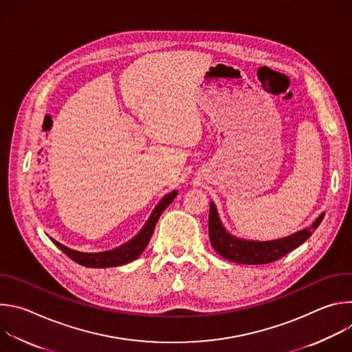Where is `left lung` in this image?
<instances>
[{"mask_svg": "<svg viewBox=\"0 0 352 352\" xmlns=\"http://www.w3.org/2000/svg\"><path fill=\"white\" fill-rule=\"evenodd\" d=\"M323 217L324 213H322L311 227L284 238L273 241H252L230 234L220 220L216 205L210 202L209 236L216 252L230 262L242 265H266L278 261L300 243H304L319 227Z\"/></svg>", "mask_w": 352, "mask_h": 352, "instance_id": "8db88e82", "label": "left lung"}]
</instances>
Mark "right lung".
I'll list each match as a JSON object with an SVG mask.
<instances>
[{
    "label": "right lung",
    "mask_w": 352,
    "mask_h": 352,
    "mask_svg": "<svg viewBox=\"0 0 352 352\" xmlns=\"http://www.w3.org/2000/svg\"><path fill=\"white\" fill-rule=\"evenodd\" d=\"M177 195H178V190H173V192L167 193L157 204V206L155 208L152 214H150V217L147 219V221L144 223L142 230L132 239H129L128 242L122 243L121 246H118L116 249L104 250V252L86 254V252H79V250L71 249L53 238H52V241L63 250L67 256H69L72 261H75L76 263H79L85 267L103 269V267H116V266L126 265L140 256V254L147 246L150 238H152L156 223L159 221L160 216L168 208V205L173 202Z\"/></svg>",
    "instance_id": "1"
}]
</instances>
